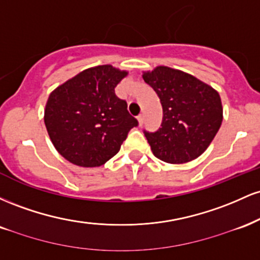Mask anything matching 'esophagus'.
Segmentation results:
<instances>
[{"label": "esophagus", "mask_w": 260, "mask_h": 260, "mask_svg": "<svg viewBox=\"0 0 260 260\" xmlns=\"http://www.w3.org/2000/svg\"><path fill=\"white\" fill-rule=\"evenodd\" d=\"M137 118H138V122H139V126H142V124H143V123H144V115H139V116H138V117H137Z\"/></svg>", "instance_id": "34e87169"}]
</instances>
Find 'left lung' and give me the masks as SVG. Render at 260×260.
<instances>
[{"instance_id":"1","label":"left lung","mask_w":260,"mask_h":260,"mask_svg":"<svg viewBox=\"0 0 260 260\" xmlns=\"http://www.w3.org/2000/svg\"><path fill=\"white\" fill-rule=\"evenodd\" d=\"M143 79L162 105L161 127L153 133L144 131L153 154L169 164L201 156L221 126L219 92L196 77L165 66L144 72Z\"/></svg>"}]
</instances>
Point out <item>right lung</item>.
Segmentation results:
<instances>
[{"label": "right lung", "mask_w": 260, "mask_h": 260, "mask_svg": "<svg viewBox=\"0 0 260 260\" xmlns=\"http://www.w3.org/2000/svg\"><path fill=\"white\" fill-rule=\"evenodd\" d=\"M111 64L88 68L50 94L45 126L53 147L66 160L83 168H96L120 151L138 121L115 88L124 77Z\"/></svg>", "instance_id": "1"}]
</instances>
